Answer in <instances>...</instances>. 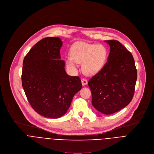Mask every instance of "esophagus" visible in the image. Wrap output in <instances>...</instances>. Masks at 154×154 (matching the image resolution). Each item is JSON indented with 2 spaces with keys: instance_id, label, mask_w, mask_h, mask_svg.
<instances>
[{
  "instance_id": "obj_1",
  "label": "esophagus",
  "mask_w": 154,
  "mask_h": 154,
  "mask_svg": "<svg viewBox=\"0 0 154 154\" xmlns=\"http://www.w3.org/2000/svg\"><path fill=\"white\" fill-rule=\"evenodd\" d=\"M81 82H82V86H85L88 84V80L85 78H82L81 79Z\"/></svg>"
}]
</instances>
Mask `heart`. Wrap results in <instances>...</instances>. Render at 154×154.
Returning a JSON list of instances; mask_svg holds the SVG:
<instances>
[{"label": "heart", "mask_w": 154, "mask_h": 154, "mask_svg": "<svg viewBox=\"0 0 154 154\" xmlns=\"http://www.w3.org/2000/svg\"><path fill=\"white\" fill-rule=\"evenodd\" d=\"M107 50L103 45L79 42L71 47L70 57L66 61L68 68L75 69L76 63H82V69L88 75L97 73L102 68L107 58Z\"/></svg>", "instance_id": "b5f03b06"}]
</instances>
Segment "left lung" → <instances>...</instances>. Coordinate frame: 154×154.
<instances>
[{
    "mask_svg": "<svg viewBox=\"0 0 154 154\" xmlns=\"http://www.w3.org/2000/svg\"><path fill=\"white\" fill-rule=\"evenodd\" d=\"M110 51L107 63L89 79L92 104L105 114L114 113L127 106L133 99L137 69L131 53L119 41H105Z\"/></svg>",
    "mask_w": 154,
    "mask_h": 154,
    "instance_id": "obj_1",
    "label": "left lung"
}]
</instances>
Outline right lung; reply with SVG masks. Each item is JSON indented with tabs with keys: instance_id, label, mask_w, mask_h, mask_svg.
<instances>
[{
	"instance_id": "1",
	"label": "right lung",
	"mask_w": 154,
	"mask_h": 154,
	"mask_svg": "<svg viewBox=\"0 0 154 154\" xmlns=\"http://www.w3.org/2000/svg\"><path fill=\"white\" fill-rule=\"evenodd\" d=\"M59 38L47 37L38 42L23 62L22 86L32 108L39 115L58 118L65 114L75 94L81 90L79 76L65 69Z\"/></svg>"
}]
</instances>
